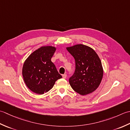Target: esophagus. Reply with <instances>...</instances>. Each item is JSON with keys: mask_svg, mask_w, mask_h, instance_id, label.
I'll list each match as a JSON object with an SVG mask.
<instances>
[{"mask_svg": "<svg viewBox=\"0 0 130 130\" xmlns=\"http://www.w3.org/2000/svg\"><path fill=\"white\" fill-rule=\"evenodd\" d=\"M62 77H63V78H66V77H67V74H63V75H62Z\"/></svg>", "mask_w": 130, "mask_h": 130, "instance_id": "obj_1", "label": "esophagus"}]
</instances>
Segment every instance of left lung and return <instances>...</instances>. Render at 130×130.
<instances>
[{
    "label": "left lung",
    "instance_id": "1",
    "mask_svg": "<svg viewBox=\"0 0 130 130\" xmlns=\"http://www.w3.org/2000/svg\"><path fill=\"white\" fill-rule=\"evenodd\" d=\"M75 60V71L69 78L74 91L82 95L91 93L101 83L103 70L98 55L91 47L83 44L67 47Z\"/></svg>",
    "mask_w": 130,
    "mask_h": 130
}]
</instances>
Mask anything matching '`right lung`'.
<instances>
[{"label":"right lung","instance_id":"1","mask_svg":"<svg viewBox=\"0 0 130 130\" xmlns=\"http://www.w3.org/2000/svg\"><path fill=\"white\" fill-rule=\"evenodd\" d=\"M56 48L43 46L34 52L23 64L22 76L28 89L35 93L43 94L49 91L58 79L62 78L51 61Z\"/></svg>","mask_w":130,"mask_h":130}]
</instances>
